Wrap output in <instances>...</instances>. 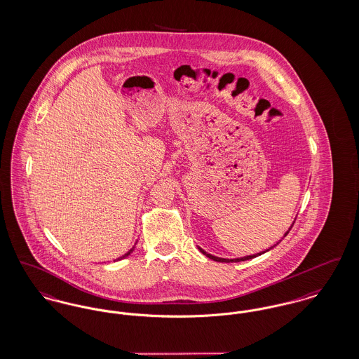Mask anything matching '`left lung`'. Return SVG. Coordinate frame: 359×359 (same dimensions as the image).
<instances>
[{
	"instance_id": "left-lung-1",
	"label": "left lung",
	"mask_w": 359,
	"mask_h": 359,
	"mask_svg": "<svg viewBox=\"0 0 359 359\" xmlns=\"http://www.w3.org/2000/svg\"><path fill=\"white\" fill-rule=\"evenodd\" d=\"M294 222H296V219H294ZM294 222L292 223V226H289V229L285 232V235H283V238L289 233V231L292 229V226L294 224ZM281 242V241H280ZM278 242V243H280ZM277 243V245H278ZM271 245L270 248H267V250H264V251H261V252H258V254H254V255H247V257H242V258H235V259H226V258H219V257H215V255H212V254H208L207 251H204L201 247H198L200 248V251L204 254V255H207L208 258H210L212 261H216V262H226V264H229V262H242V261H248V259H252V258H255V257H259V255H262L264 252H267V251H270L273 247H276V245Z\"/></svg>"
}]
</instances>
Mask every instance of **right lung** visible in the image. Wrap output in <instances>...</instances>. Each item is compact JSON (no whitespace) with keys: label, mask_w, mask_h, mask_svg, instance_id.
Here are the masks:
<instances>
[{"label":"right lung","mask_w":359,"mask_h":359,"mask_svg":"<svg viewBox=\"0 0 359 359\" xmlns=\"http://www.w3.org/2000/svg\"><path fill=\"white\" fill-rule=\"evenodd\" d=\"M133 250H135V245H133V248H131V250H130V251H128V252H126V254H124V255H123V257H120V258H118V259H117V261H120V259H124V258H127V257H128V255H130V254H131V252H133Z\"/></svg>","instance_id":"obj_1"}]
</instances>
